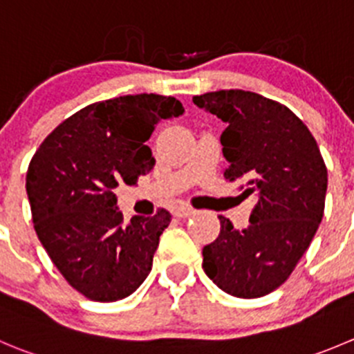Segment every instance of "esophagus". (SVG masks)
I'll return each instance as SVG.
<instances>
[{"instance_id": "34e87169", "label": "esophagus", "mask_w": 354, "mask_h": 354, "mask_svg": "<svg viewBox=\"0 0 354 354\" xmlns=\"http://www.w3.org/2000/svg\"><path fill=\"white\" fill-rule=\"evenodd\" d=\"M193 214H194V208L186 207V205H184V207H179L177 210H175V217H179V218H186Z\"/></svg>"}]
</instances>
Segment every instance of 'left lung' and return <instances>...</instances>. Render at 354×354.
<instances>
[{
	"instance_id": "8db88e82",
	"label": "left lung",
	"mask_w": 354,
	"mask_h": 354,
	"mask_svg": "<svg viewBox=\"0 0 354 354\" xmlns=\"http://www.w3.org/2000/svg\"><path fill=\"white\" fill-rule=\"evenodd\" d=\"M193 102L227 123L224 179L257 196L245 230L218 217L221 233L203 248L201 266L225 294L264 297L288 280L315 238L325 210V161L308 127L276 100L218 90Z\"/></svg>"
}]
</instances>
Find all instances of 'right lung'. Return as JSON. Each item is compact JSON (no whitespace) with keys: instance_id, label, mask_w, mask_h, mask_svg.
<instances>
[{"instance_id":"1","label":"right lung","mask_w":354,"mask_h":354,"mask_svg":"<svg viewBox=\"0 0 354 354\" xmlns=\"http://www.w3.org/2000/svg\"><path fill=\"white\" fill-rule=\"evenodd\" d=\"M175 97L139 93L74 113L36 149L26 175L39 241L67 283L90 301L129 297L146 280L171 214L124 224L120 184L136 186L154 165L146 146L161 120L179 116Z\"/></svg>"}]
</instances>
